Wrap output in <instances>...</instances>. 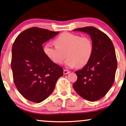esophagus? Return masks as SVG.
<instances>
[{"instance_id":"1","label":"esophagus","mask_w":126,"mask_h":126,"mask_svg":"<svg viewBox=\"0 0 126 126\" xmlns=\"http://www.w3.org/2000/svg\"><path fill=\"white\" fill-rule=\"evenodd\" d=\"M70 73V72L69 71H68V70H65V69L63 70V74L64 75L68 74V73Z\"/></svg>"}]
</instances>
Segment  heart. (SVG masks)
<instances>
[{
    "mask_svg": "<svg viewBox=\"0 0 126 126\" xmlns=\"http://www.w3.org/2000/svg\"><path fill=\"white\" fill-rule=\"evenodd\" d=\"M56 46L47 43L43 47L44 53L56 63H61L66 56L65 64L69 68L87 64L93 53V46L88 37H80L76 34L65 32L55 39Z\"/></svg>",
    "mask_w": 126,
    "mask_h": 126,
    "instance_id": "obj_1",
    "label": "heart"
}]
</instances>
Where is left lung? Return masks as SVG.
<instances>
[{"mask_svg": "<svg viewBox=\"0 0 126 126\" xmlns=\"http://www.w3.org/2000/svg\"><path fill=\"white\" fill-rule=\"evenodd\" d=\"M87 33L92 40L93 50L87 64L75 73L78 76L73 89L80 96L89 101L104 97L115 80L117 60L115 48L110 38L93 27L73 30Z\"/></svg>", "mask_w": 126, "mask_h": 126, "instance_id": "1", "label": "left lung"}]
</instances>
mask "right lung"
Wrapping results in <instances>:
<instances>
[{
    "mask_svg": "<svg viewBox=\"0 0 126 126\" xmlns=\"http://www.w3.org/2000/svg\"><path fill=\"white\" fill-rule=\"evenodd\" d=\"M59 33L32 27L22 32L12 47L11 67L14 83L28 100L40 103L53 93L62 67L44 53L42 45Z\"/></svg>",
    "mask_w": 126,
    "mask_h": 126,
    "instance_id": "obj_1",
    "label": "right lung"
}]
</instances>
